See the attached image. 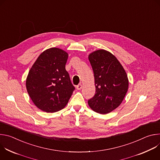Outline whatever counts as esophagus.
I'll return each instance as SVG.
<instances>
[{
    "instance_id": "1",
    "label": "esophagus",
    "mask_w": 160,
    "mask_h": 160,
    "mask_svg": "<svg viewBox=\"0 0 160 160\" xmlns=\"http://www.w3.org/2000/svg\"><path fill=\"white\" fill-rule=\"evenodd\" d=\"M82 85L80 83V84H78L77 86V90H81L82 89Z\"/></svg>"
}]
</instances>
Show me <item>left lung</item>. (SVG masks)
<instances>
[{"mask_svg": "<svg viewBox=\"0 0 160 160\" xmlns=\"http://www.w3.org/2000/svg\"><path fill=\"white\" fill-rule=\"evenodd\" d=\"M88 58L96 86V94L88 104L96 112L108 114L122 104L128 88L127 75L118 59L106 50L93 51Z\"/></svg>", "mask_w": 160, "mask_h": 160, "instance_id": "obj_1", "label": "left lung"}]
</instances>
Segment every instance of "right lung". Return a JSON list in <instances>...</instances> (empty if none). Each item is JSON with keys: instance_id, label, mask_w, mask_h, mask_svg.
Returning <instances> with one entry per match:
<instances>
[{"instance_id": "obj_1", "label": "right lung", "mask_w": 160, "mask_h": 160, "mask_svg": "<svg viewBox=\"0 0 160 160\" xmlns=\"http://www.w3.org/2000/svg\"><path fill=\"white\" fill-rule=\"evenodd\" d=\"M68 58V52L60 48L48 49L40 54L28 72L27 92L43 111L54 112L63 109L75 90L65 68Z\"/></svg>"}]
</instances>
